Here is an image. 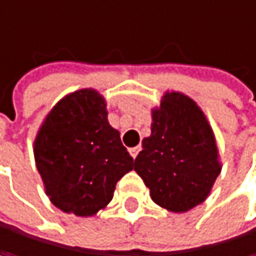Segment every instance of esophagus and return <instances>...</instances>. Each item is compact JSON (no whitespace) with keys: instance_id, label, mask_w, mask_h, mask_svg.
I'll use <instances>...</instances> for the list:
<instances>
[{"instance_id":"esophagus-1","label":"esophagus","mask_w":256,"mask_h":256,"mask_svg":"<svg viewBox=\"0 0 256 256\" xmlns=\"http://www.w3.org/2000/svg\"><path fill=\"white\" fill-rule=\"evenodd\" d=\"M138 152H140V148H138V146H137V148H131V149H130V154H131V156H132L134 160H136V156L138 155Z\"/></svg>"}]
</instances>
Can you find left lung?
<instances>
[{
  "label": "left lung",
  "mask_w": 256,
  "mask_h": 256,
  "mask_svg": "<svg viewBox=\"0 0 256 256\" xmlns=\"http://www.w3.org/2000/svg\"><path fill=\"white\" fill-rule=\"evenodd\" d=\"M134 172L160 207L185 213L206 201L222 166L214 132L188 95L164 92L152 108L150 136L142 142Z\"/></svg>",
  "instance_id": "left-lung-1"
}]
</instances>
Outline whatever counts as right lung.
<instances>
[{
  "label": "right lung",
  "instance_id": "right-lung-1",
  "mask_svg": "<svg viewBox=\"0 0 256 256\" xmlns=\"http://www.w3.org/2000/svg\"><path fill=\"white\" fill-rule=\"evenodd\" d=\"M107 114L104 96L84 88L61 98L37 131V170L46 195L65 213L96 214L112 201L118 180L134 167Z\"/></svg>",
  "mask_w": 256,
  "mask_h": 256
}]
</instances>
